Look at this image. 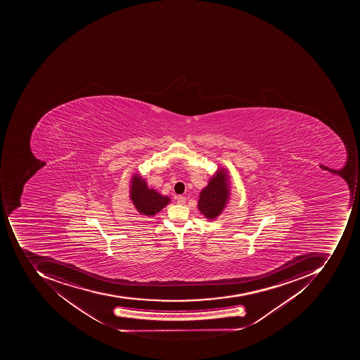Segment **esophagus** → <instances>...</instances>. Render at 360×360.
I'll return each mask as SVG.
<instances>
[{
	"instance_id": "1",
	"label": "esophagus",
	"mask_w": 360,
	"mask_h": 360,
	"mask_svg": "<svg viewBox=\"0 0 360 360\" xmlns=\"http://www.w3.org/2000/svg\"><path fill=\"white\" fill-rule=\"evenodd\" d=\"M185 202H186L185 197H183V195H179V197H177V203H179V205H185Z\"/></svg>"
}]
</instances>
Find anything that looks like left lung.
Instances as JSON below:
<instances>
[{"instance_id":"left-lung-1","label":"left lung","mask_w":360,"mask_h":360,"mask_svg":"<svg viewBox=\"0 0 360 360\" xmlns=\"http://www.w3.org/2000/svg\"><path fill=\"white\" fill-rule=\"evenodd\" d=\"M231 197L229 176L224 167H219L209 184L201 191L198 200V209L205 219H214L223 213Z\"/></svg>"}]
</instances>
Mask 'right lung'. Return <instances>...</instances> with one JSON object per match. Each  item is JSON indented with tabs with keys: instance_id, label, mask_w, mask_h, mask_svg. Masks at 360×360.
Here are the masks:
<instances>
[{
	"instance_id": "add662e5",
	"label": "right lung",
	"mask_w": 360,
	"mask_h": 360,
	"mask_svg": "<svg viewBox=\"0 0 360 360\" xmlns=\"http://www.w3.org/2000/svg\"><path fill=\"white\" fill-rule=\"evenodd\" d=\"M129 199L132 200L139 214L146 217H155L171 201L167 195H161L155 189L149 188L147 181L139 174H134L131 179Z\"/></svg>"
}]
</instances>
